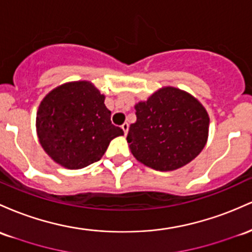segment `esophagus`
Wrapping results in <instances>:
<instances>
[{
    "mask_svg": "<svg viewBox=\"0 0 252 252\" xmlns=\"http://www.w3.org/2000/svg\"><path fill=\"white\" fill-rule=\"evenodd\" d=\"M122 129H123L124 134H128V130H129V124L128 123H123L122 124Z\"/></svg>",
    "mask_w": 252,
    "mask_h": 252,
    "instance_id": "obj_1",
    "label": "esophagus"
}]
</instances>
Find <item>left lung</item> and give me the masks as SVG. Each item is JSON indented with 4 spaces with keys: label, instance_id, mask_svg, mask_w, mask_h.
I'll use <instances>...</instances> for the list:
<instances>
[{
    "label": "left lung",
    "instance_id": "obj_1",
    "mask_svg": "<svg viewBox=\"0 0 252 252\" xmlns=\"http://www.w3.org/2000/svg\"><path fill=\"white\" fill-rule=\"evenodd\" d=\"M136 122L126 141L132 156L157 171H173L195 159L206 146L209 116L191 94L162 87L135 105Z\"/></svg>",
    "mask_w": 252,
    "mask_h": 252
}]
</instances>
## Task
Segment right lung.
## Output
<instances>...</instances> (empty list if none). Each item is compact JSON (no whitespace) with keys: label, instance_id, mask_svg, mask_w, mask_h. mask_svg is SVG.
<instances>
[{"label":"right lung","instance_id":"add662e5","mask_svg":"<svg viewBox=\"0 0 252 252\" xmlns=\"http://www.w3.org/2000/svg\"><path fill=\"white\" fill-rule=\"evenodd\" d=\"M104 100L90 81L63 84L41 100L35 120L38 139L55 162L84 168L100 160L111 140L124 134L111 123Z\"/></svg>","mask_w":252,"mask_h":252}]
</instances>
